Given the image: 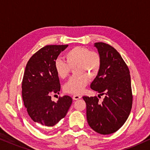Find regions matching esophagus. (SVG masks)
<instances>
[{"label": "esophagus", "mask_w": 150, "mask_h": 150, "mask_svg": "<svg viewBox=\"0 0 150 150\" xmlns=\"http://www.w3.org/2000/svg\"><path fill=\"white\" fill-rule=\"evenodd\" d=\"M81 96L80 95H74L73 96V100H77V99H80L81 98Z\"/></svg>", "instance_id": "1"}]
</instances>
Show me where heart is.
Masks as SVG:
<instances>
[{
    "instance_id": "1",
    "label": "heart",
    "mask_w": 150,
    "mask_h": 150,
    "mask_svg": "<svg viewBox=\"0 0 150 150\" xmlns=\"http://www.w3.org/2000/svg\"><path fill=\"white\" fill-rule=\"evenodd\" d=\"M66 62L57 58L54 62V69L60 79H65L69 75L71 68L75 67V74L64 86V91L67 93H82L88 83L89 78L97 76L101 69V57L97 53L90 51L82 47H75L65 53Z\"/></svg>"
}]
</instances>
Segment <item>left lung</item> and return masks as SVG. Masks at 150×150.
Wrapping results in <instances>:
<instances>
[{
  "label": "left lung",
  "mask_w": 150,
  "mask_h": 150,
  "mask_svg": "<svg viewBox=\"0 0 150 150\" xmlns=\"http://www.w3.org/2000/svg\"><path fill=\"white\" fill-rule=\"evenodd\" d=\"M101 57L100 71L91 84L94 91L105 95L102 102L97 97L83 96L88 123L101 134L117 132L128 118L132 105L129 71L115 48L103 42L94 44Z\"/></svg>",
  "instance_id": "8db88e82"
}]
</instances>
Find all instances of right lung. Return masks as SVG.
Returning <instances> with one entry per match:
<instances>
[{
    "mask_svg": "<svg viewBox=\"0 0 150 150\" xmlns=\"http://www.w3.org/2000/svg\"><path fill=\"white\" fill-rule=\"evenodd\" d=\"M69 45H47L28 61L22 83V96L28 115L35 123L53 126L65 117L72 98L65 95L57 102L51 94L59 93L60 83L54 69V62Z\"/></svg>",
    "mask_w": 150,
    "mask_h": 150,
    "instance_id": "add662e5",
    "label": "right lung"
}]
</instances>
